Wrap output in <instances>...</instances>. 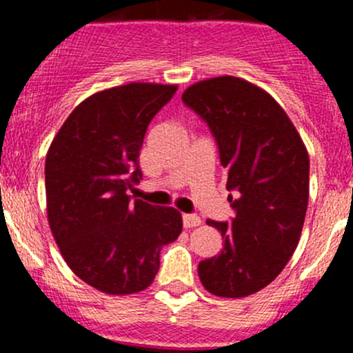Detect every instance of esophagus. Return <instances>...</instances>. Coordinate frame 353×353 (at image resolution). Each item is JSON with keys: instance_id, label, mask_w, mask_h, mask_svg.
<instances>
[{"instance_id": "esophagus-1", "label": "esophagus", "mask_w": 353, "mask_h": 353, "mask_svg": "<svg viewBox=\"0 0 353 353\" xmlns=\"http://www.w3.org/2000/svg\"><path fill=\"white\" fill-rule=\"evenodd\" d=\"M183 223L186 229H191V227H198L201 223V219L194 213H186V215H183Z\"/></svg>"}]
</instances>
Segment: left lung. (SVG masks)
<instances>
[{
	"label": "left lung",
	"instance_id": "left-lung-1",
	"mask_svg": "<svg viewBox=\"0 0 353 353\" xmlns=\"http://www.w3.org/2000/svg\"><path fill=\"white\" fill-rule=\"evenodd\" d=\"M184 105L208 124L227 169L230 222L223 248L198 265L203 287L219 297H245L280 275L299 244L309 199V155L279 102L243 78L198 81Z\"/></svg>",
	"mask_w": 353,
	"mask_h": 353
}]
</instances>
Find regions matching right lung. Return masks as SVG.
Returning <instances> with one entry per match:
<instances>
[{
	"label": "right lung",
	"instance_id": "obj_1",
	"mask_svg": "<svg viewBox=\"0 0 353 353\" xmlns=\"http://www.w3.org/2000/svg\"><path fill=\"white\" fill-rule=\"evenodd\" d=\"M176 85L128 83L85 99L46 157L48 220L71 272L97 290L137 294L154 282L160 249L183 219L170 206L133 199L145 133Z\"/></svg>",
	"mask_w": 353,
	"mask_h": 353
}]
</instances>
